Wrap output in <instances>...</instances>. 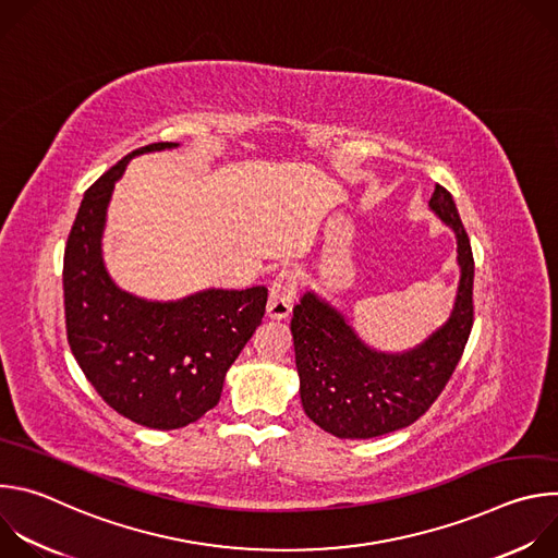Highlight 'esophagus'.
I'll use <instances>...</instances> for the list:
<instances>
[{"label":"esophagus","mask_w":558,"mask_h":558,"mask_svg":"<svg viewBox=\"0 0 558 558\" xmlns=\"http://www.w3.org/2000/svg\"><path fill=\"white\" fill-rule=\"evenodd\" d=\"M295 293H298V274L293 269H282L269 289V304H267L269 317H274V320H282V317H287L293 308Z\"/></svg>","instance_id":"obj_1"}]
</instances>
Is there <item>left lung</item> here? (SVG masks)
Masks as SVG:
<instances>
[{
	"label": "left lung",
	"mask_w": 558,
	"mask_h": 558,
	"mask_svg": "<svg viewBox=\"0 0 558 558\" xmlns=\"http://www.w3.org/2000/svg\"><path fill=\"white\" fill-rule=\"evenodd\" d=\"M430 207L457 233L461 265L454 311L444 329L404 355L364 347L344 317L304 293L293 306V347L306 417L340 439H371L417 422L452 377L474 323V258L452 194L435 185Z\"/></svg>",
	"instance_id": "1"
}]
</instances>
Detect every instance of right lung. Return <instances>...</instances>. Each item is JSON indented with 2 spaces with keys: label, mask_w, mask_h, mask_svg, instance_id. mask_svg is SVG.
Listing matches in <instances>:
<instances>
[{
  "label": "right lung",
  "mask_w": 558,
  "mask_h": 558,
  "mask_svg": "<svg viewBox=\"0 0 558 558\" xmlns=\"http://www.w3.org/2000/svg\"><path fill=\"white\" fill-rule=\"evenodd\" d=\"M123 156L82 201L63 252V311L70 351L101 400L119 415L158 430L183 428L211 411L227 368L260 327L267 289H209L181 302H145L110 280L101 229Z\"/></svg>",
  "instance_id": "1"
}]
</instances>
